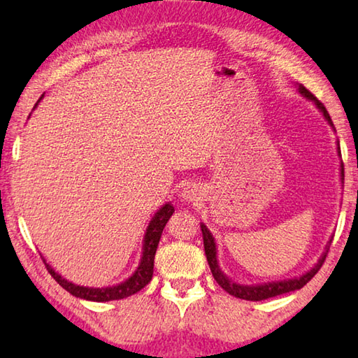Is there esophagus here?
Listing matches in <instances>:
<instances>
[{
  "label": "esophagus",
  "instance_id": "1",
  "mask_svg": "<svg viewBox=\"0 0 358 358\" xmlns=\"http://www.w3.org/2000/svg\"><path fill=\"white\" fill-rule=\"evenodd\" d=\"M180 195H182V198H184V200H187V201L196 200L198 195H200V189H198L195 184H187L184 187V190H182V193H180Z\"/></svg>",
  "mask_w": 358,
  "mask_h": 358
}]
</instances>
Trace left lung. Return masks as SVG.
Returning a JSON list of instances; mask_svg holds the SVG:
<instances>
[{
	"instance_id": "left-lung-1",
	"label": "left lung",
	"mask_w": 358,
	"mask_h": 358,
	"mask_svg": "<svg viewBox=\"0 0 358 358\" xmlns=\"http://www.w3.org/2000/svg\"><path fill=\"white\" fill-rule=\"evenodd\" d=\"M298 92H300L304 98L311 99V101L315 104V108H317L320 113L324 114L325 120L328 122V124H330L333 130H335V125H333L331 117H330V114H328V110L325 109L324 104H322L319 99L315 98L313 93L301 84L298 85ZM338 154L341 155V152H339V141H338ZM341 184H344V165H343V163H341ZM201 231H203L204 252H206V259H208L210 273H213L214 279L217 280V284L225 292H228L230 295L236 296V298H241V300H249V301H262V300H266V298H273V296L287 294V292L300 290L301 287L306 285L309 280H311L315 276V274H317V271L322 268V265H324V262L327 259V254H328V249H330V244H331V239H333L331 238L330 241H328L325 252L322 254L319 262L315 263V265L311 269H309V271L301 274L300 278L276 280V282H266V284H257V285H243V284L234 282V280H231L230 278H227L225 274L220 271L219 262H217V248H215V239L213 236V233L208 230V227L204 224H201Z\"/></svg>"
}]
</instances>
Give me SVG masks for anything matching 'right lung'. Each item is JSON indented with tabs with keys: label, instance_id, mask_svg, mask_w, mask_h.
I'll return each mask as SVG.
<instances>
[{
	"label": "right lung",
	"instance_id": "1",
	"mask_svg": "<svg viewBox=\"0 0 358 358\" xmlns=\"http://www.w3.org/2000/svg\"><path fill=\"white\" fill-rule=\"evenodd\" d=\"M43 96L38 99V103L34 104V108L38 106ZM173 213H174V206L171 203H166L154 214V217H152V220L149 222L148 230H145V234H144L143 257H141L139 266L130 278L124 280V282L113 287H101V289H99V287H96V289L95 287H84V285L69 282V280L62 278V274H58L55 269L43 259L44 265L47 268V271L50 273V276L54 278L64 290H68L69 294L74 296L82 298V300L98 301V303L122 300V298H127L133 294H136V292L144 289V287L150 282L152 274H154V259H155L158 243H160L163 228H165L166 222L169 220V217H171Z\"/></svg>",
	"mask_w": 358,
	"mask_h": 358
}]
</instances>
